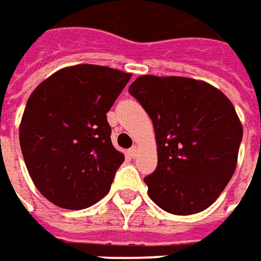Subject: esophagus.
Returning <instances> with one entry per match:
<instances>
[{"label": "esophagus", "instance_id": "obj_1", "mask_svg": "<svg viewBox=\"0 0 261 261\" xmlns=\"http://www.w3.org/2000/svg\"><path fill=\"white\" fill-rule=\"evenodd\" d=\"M137 153H139V147H137V146H133V147L130 148V154L133 156V158H136V156H137Z\"/></svg>", "mask_w": 261, "mask_h": 261}]
</instances>
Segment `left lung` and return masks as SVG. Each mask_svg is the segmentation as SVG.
<instances>
[{
  "instance_id": "8db88e82",
  "label": "left lung",
  "mask_w": 261,
  "mask_h": 261,
  "mask_svg": "<svg viewBox=\"0 0 261 261\" xmlns=\"http://www.w3.org/2000/svg\"><path fill=\"white\" fill-rule=\"evenodd\" d=\"M153 121L158 167L144 182L163 211L196 214L215 202L237 167L243 125L228 98L203 81L139 76L128 88Z\"/></svg>"
}]
</instances>
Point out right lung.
<instances>
[{"instance_id": "obj_1", "label": "right lung", "mask_w": 261, "mask_h": 261, "mask_svg": "<svg viewBox=\"0 0 261 261\" xmlns=\"http://www.w3.org/2000/svg\"><path fill=\"white\" fill-rule=\"evenodd\" d=\"M130 77L107 66L75 65L32 92L20 146L33 184L51 203L84 210L110 192L124 154L111 143L107 113Z\"/></svg>"}]
</instances>
